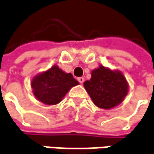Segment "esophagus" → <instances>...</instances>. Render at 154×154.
<instances>
[{
	"mask_svg": "<svg viewBox=\"0 0 154 154\" xmlns=\"http://www.w3.org/2000/svg\"><path fill=\"white\" fill-rule=\"evenodd\" d=\"M77 80H78V82H79L80 83H83V82H84V77H78Z\"/></svg>",
	"mask_w": 154,
	"mask_h": 154,
	"instance_id": "1",
	"label": "esophagus"
}]
</instances>
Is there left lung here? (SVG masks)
Returning <instances> with one entry per match:
<instances>
[{"label":"left lung","instance_id":"obj_1","mask_svg":"<svg viewBox=\"0 0 154 154\" xmlns=\"http://www.w3.org/2000/svg\"><path fill=\"white\" fill-rule=\"evenodd\" d=\"M83 86L95 105L104 109L119 105L129 91L128 82L121 72L102 65L92 71L90 80Z\"/></svg>","mask_w":154,"mask_h":154}]
</instances>
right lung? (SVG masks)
<instances>
[{"mask_svg": "<svg viewBox=\"0 0 154 154\" xmlns=\"http://www.w3.org/2000/svg\"><path fill=\"white\" fill-rule=\"evenodd\" d=\"M78 84L71 73L63 72L57 65L37 74L31 81L34 97L47 105L59 103L68 91Z\"/></svg>", "mask_w": 154, "mask_h": 154, "instance_id": "obj_1", "label": "right lung"}]
</instances>
